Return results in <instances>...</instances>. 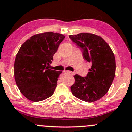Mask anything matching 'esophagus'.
<instances>
[{"label":"esophagus","instance_id":"34e87169","mask_svg":"<svg viewBox=\"0 0 132 132\" xmlns=\"http://www.w3.org/2000/svg\"><path fill=\"white\" fill-rule=\"evenodd\" d=\"M64 73H68V74H71V75H74V73H73V72L71 71H64Z\"/></svg>","mask_w":132,"mask_h":132}]
</instances>
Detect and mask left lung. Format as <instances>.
<instances>
[{
    "label": "left lung",
    "mask_w": 132,
    "mask_h": 132,
    "mask_svg": "<svg viewBox=\"0 0 132 132\" xmlns=\"http://www.w3.org/2000/svg\"><path fill=\"white\" fill-rule=\"evenodd\" d=\"M69 37L80 48L85 60L92 64L86 77L74 76L72 94L87 102L98 101L108 92L114 78V54L103 38L96 35L81 33Z\"/></svg>",
    "instance_id": "1"
}]
</instances>
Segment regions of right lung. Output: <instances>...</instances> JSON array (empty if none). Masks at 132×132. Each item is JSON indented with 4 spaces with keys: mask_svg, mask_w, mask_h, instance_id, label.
Instances as JSON below:
<instances>
[{
    "mask_svg": "<svg viewBox=\"0 0 132 132\" xmlns=\"http://www.w3.org/2000/svg\"><path fill=\"white\" fill-rule=\"evenodd\" d=\"M63 35L46 32L35 35L21 46L14 62V77L24 97L33 102L52 96L62 71L48 69Z\"/></svg>",
    "mask_w": 132,
    "mask_h": 132,
    "instance_id": "add662e5",
    "label": "right lung"
}]
</instances>
